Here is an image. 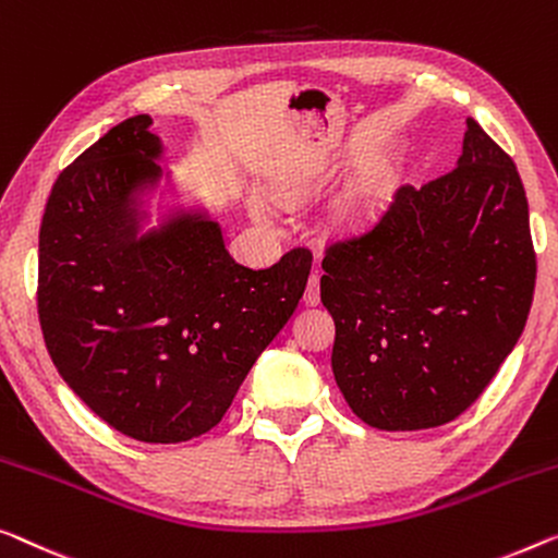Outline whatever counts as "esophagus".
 I'll return each instance as SVG.
<instances>
[{
  "instance_id": "obj_1",
  "label": "esophagus",
  "mask_w": 558,
  "mask_h": 558,
  "mask_svg": "<svg viewBox=\"0 0 558 558\" xmlns=\"http://www.w3.org/2000/svg\"><path fill=\"white\" fill-rule=\"evenodd\" d=\"M303 301H305V305H318L320 303V272H313V276L307 278V288H305Z\"/></svg>"
}]
</instances>
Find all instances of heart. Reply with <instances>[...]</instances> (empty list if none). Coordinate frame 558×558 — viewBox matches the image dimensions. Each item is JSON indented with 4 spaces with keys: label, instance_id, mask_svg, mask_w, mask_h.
Here are the masks:
<instances>
[{
    "label": "heart",
    "instance_id": "obj_1",
    "mask_svg": "<svg viewBox=\"0 0 558 558\" xmlns=\"http://www.w3.org/2000/svg\"><path fill=\"white\" fill-rule=\"evenodd\" d=\"M388 197H390V180L386 178V174H378V178H373L368 185H365L361 193L345 205L343 228L348 232L371 230L380 220V215L386 213ZM253 215L260 222H265V226H272V222L278 220L276 207H272L268 199H263V197L253 199Z\"/></svg>",
    "mask_w": 558,
    "mask_h": 558
}]
</instances>
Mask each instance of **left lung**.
<instances>
[{
  "mask_svg": "<svg viewBox=\"0 0 558 558\" xmlns=\"http://www.w3.org/2000/svg\"><path fill=\"white\" fill-rule=\"evenodd\" d=\"M332 376L363 423L421 430L461 415L519 343L536 255L517 165L465 120L451 172L405 185L368 235L323 257Z\"/></svg>",
  "mask_w": 558,
  "mask_h": 558,
  "instance_id": "left-lung-1",
  "label": "left lung"
}]
</instances>
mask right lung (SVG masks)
Listing matches in <instances>:
<instances>
[{"mask_svg": "<svg viewBox=\"0 0 558 558\" xmlns=\"http://www.w3.org/2000/svg\"><path fill=\"white\" fill-rule=\"evenodd\" d=\"M149 124H114L57 178L37 307L52 363L89 411L135 440L182 444L226 415L301 303L313 255L298 247L265 270L232 260L220 222L162 172Z\"/></svg>", "mask_w": 558, "mask_h": 558, "instance_id": "right-lung-1", "label": "right lung"}]
</instances>
